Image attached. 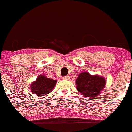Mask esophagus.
<instances>
[{
  "mask_svg": "<svg viewBox=\"0 0 132 132\" xmlns=\"http://www.w3.org/2000/svg\"><path fill=\"white\" fill-rule=\"evenodd\" d=\"M63 79L64 80H69V79H70V77H69V76H64V77H63Z\"/></svg>",
  "mask_w": 132,
  "mask_h": 132,
  "instance_id": "esophagus-1",
  "label": "esophagus"
}]
</instances>
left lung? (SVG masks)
Here are the masks:
<instances>
[{
  "instance_id": "obj_1",
  "label": "left lung",
  "mask_w": 132,
  "mask_h": 132,
  "mask_svg": "<svg viewBox=\"0 0 132 132\" xmlns=\"http://www.w3.org/2000/svg\"><path fill=\"white\" fill-rule=\"evenodd\" d=\"M76 88L85 97L95 98L101 93L106 84V79L98 75H91L85 72L79 74L76 80Z\"/></svg>"
}]
</instances>
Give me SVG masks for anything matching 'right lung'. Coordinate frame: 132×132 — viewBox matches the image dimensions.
<instances>
[{"label":"right lung","mask_w":132,"mask_h":132,"mask_svg":"<svg viewBox=\"0 0 132 132\" xmlns=\"http://www.w3.org/2000/svg\"><path fill=\"white\" fill-rule=\"evenodd\" d=\"M56 82L57 80H53L40 74L38 76L36 81L31 84V92L36 95L44 96L53 89Z\"/></svg>","instance_id":"add662e5"}]
</instances>
